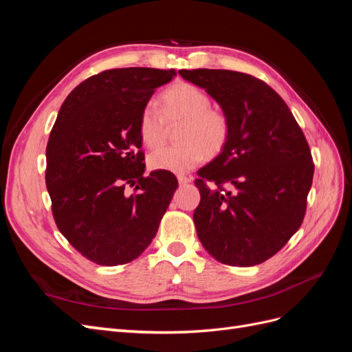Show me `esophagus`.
<instances>
[{"mask_svg":"<svg viewBox=\"0 0 352 352\" xmlns=\"http://www.w3.org/2000/svg\"><path fill=\"white\" fill-rule=\"evenodd\" d=\"M190 180H192V177L190 176H185V175H179L177 176V182H179V185H188Z\"/></svg>","mask_w":352,"mask_h":352,"instance_id":"esophagus-1","label":"esophagus"}]
</instances>
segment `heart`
Instances as JSON below:
<instances>
[{
    "instance_id": "b5f03b06",
    "label": "heart",
    "mask_w": 352,
    "mask_h": 352,
    "mask_svg": "<svg viewBox=\"0 0 352 352\" xmlns=\"http://www.w3.org/2000/svg\"><path fill=\"white\" fill-rule=\"evenodd\" d=\"M182 120L176 140L179 144L158 148L148 157L153 170L185 173L206 157H216L230 138V120L211 109L208 94L192 83H176L162 95V113L154 102H146L140 114L138 132L145 146L155 148L166 140L167 124Z\"/></svg>"
}]
</instances>
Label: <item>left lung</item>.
Returning a JSON list of instances; mask_svg holds the SVG:
<instances>
[{"label": "left lung", "instance_id": "left-lung-1", "mask_svg": "<svg viewBox=\"0 0 352 352\" xmlns=\"http://www.w3.org/2000/svg\"><path fill=\"white\" fill-rule=\"evenodd\" d=\"M204 88L230 120V138L198 170V238L228 265L260 264L300 229L314 163L300 124L267 83L233 70H180Z\"/></svg>", "mask_w": 352, "mask_h": 352}]
</instances>
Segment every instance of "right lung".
<instances>
[{"instance_id":"1","label":"right lung","mask_w":352,"mask_h":352,"mask_svg":"<svg viewBox=\"0 0 352 352\" xmlns=\"http://www.w3.org/2000/svg\"><path fill=\"white\" fill-rule=\"evenodd\" d=\"M173 69H110L63 102L47 145L45 184L56 225L100 265L131 263L151 243L177 188L173 173L144 176L138 122ZM131 186L134 189H126Z\"/></svg>"}]
</instances>
